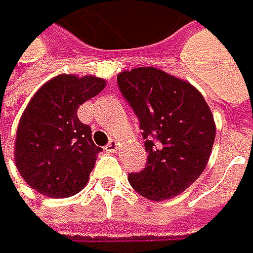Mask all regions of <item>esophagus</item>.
Segmentation results:
<instances>
[{"label":"esophagus","instance_id":"esophagus-1","mask_svg":"<svg viewBox=\"0 0 253 253\" xmlns=\"http://www.w3.org/2000/svg\"><path fill=\"white\" fill-rule=\"evenodd\" d=\"M104 150L108 152V153H115L117 150H118V142L117 141H109L108 144H106V147H104Z\"/></svg>","mask_w":253,"mask_h":253}]
</instances>
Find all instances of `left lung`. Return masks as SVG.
<instances>
[{
  "label": "left lung",
  "mask_w": 253,
  "mask_h": 253,
  "mask_svg": "<svg viewBox=\"0 0 253 253\" xmlns=\"http://www.w3.org/2000/svg\"><path fill=\"white\" fill-rule=\"evenodd\" d=\"M118 89L139 121L147 164L130 185L150 200L180 194L205 170L215 138L214 117L188 82L158 68H135L117 77Z\"/></svg>",
  "instance_id": "obj_1"
}]
</instances>
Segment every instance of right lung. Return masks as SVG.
<instances>
[{
	"label": "right lung",
	"instance_id": "1",
	"mask_svg": "<svg viewBox=\"0 0 253 253\" xmlns=\"http://www.w3.org/2000/svg\"><path fill=\"white\" fill-rule=\"evenodd\" d=\"M104 86L98 77L62 74L46 82L30 100L18 126L15 162L33 190L63 199L88 183L103 150L94 144L89 126L79 120L77 109Z\"/></svg>",
	"mask_w": 253,
	"mask_h": 253
}]
</instances>
